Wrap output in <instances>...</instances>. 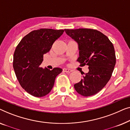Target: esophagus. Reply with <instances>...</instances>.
<instances>
[{
	"label": "esophagus",
	"mask_w": 130,
	"mask_h": 130,
	"mask_svg": "<svg viewBox=\"0 0 130 130\" xmlns=\"http://www.w3.org/2000/svg\"><path fill=\"white\" fill-rule=\"evenodd\" d=\"M63 71L65 72H67V73H70L71 72H72V69H68V68H63Z\"/></svg>",
	"instance_id": "34e87169"
}]
</instances>
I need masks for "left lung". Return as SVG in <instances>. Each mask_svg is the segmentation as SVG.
Here are the masks:
<instances>
[{"label": "left lung", "mask_w": 130, "mask_h": 130, "mask_svg": "<svg viewBox=\"0 0 130 130\" xmlns=\"http://www.w3.org/2000/svg\"><path fill=\"white\" fill-rule=\"evenodd\" d=\"M65 31L78 43L77 61L80 66H88L89 72L75 84V89L83 96L94 95L105 87L112 75L116 63L113 44L107 36L95 29H65Z\"/></svg>", "instance_id": "1"}]
</instances>
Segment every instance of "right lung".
Returning <instances> with one entry per match:
<instances>
[{
	"mask_svg": "<svg viewBox=\"0 0 130 130\" xmlns=\"http://www.w3.org/2000/svg\"><path fill=\"white\" fill-rule=\"evenodd\" d=\"M64 30L42 28L33 30L23 37L16 46L13 67L21 87L35 97L48 94L55 80L62 69H43L40 65L43 55L49 52L53 43L63 34Z\"/></svg>",
	"mask_w": 130,
	"mask_h": 130,
	"instance_id": "add662e5",
	"label": "right lung"
}]
</instances>
